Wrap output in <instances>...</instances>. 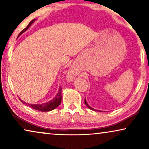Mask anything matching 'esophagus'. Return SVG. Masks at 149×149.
I'll return each mask as SVG.
<instances>
[{"label": "esophagus", "mask_w": 149, "mask_h": 149, "mask_svg": "<svg viewBox=\"0 0 149 149\" xmlns=\"http://www.w3.org/2000/svg\"><path fill=\"white\" fill-rule=\"evenodd\" d=\"M77 75H78L77 71L75 70L74 68L72 67V68L69 70V72L68 73V79H73L75 77H77Z\"/></svg>", "instance_id": "1"}]
</instances>
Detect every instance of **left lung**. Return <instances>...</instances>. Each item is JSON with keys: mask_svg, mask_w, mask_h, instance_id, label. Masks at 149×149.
Here are the masks:
<instances>
[{"mask_svg": "<svg viewBox=\"0 0 149 149\" xmlns=\"http://www.w3.org/2000/svg\"><path fill=\"white\" fill-rule=\"evenodd\" d=\"M85 105L87 106V108H89V109L90 110H92V111H97V110H95V109H93V108H91L90 106H89L88 104H87V101H86V100H85ZM100 112H101V111H100Z\"/></svg>", "mask_w": 149, "mask_h": 149, "instance_id": "left-lung-1", "label": "left lung"}]
</instances>
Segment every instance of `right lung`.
I'll return each mask as SVG.
<instances>
[{
	"instance_id": "add662e5",
	"label": "right lung",
	"mask_w": 149,
	"mask_h": 149,
	"mask_svg": "<svg viewBox=\"0 0 149 149\" xmlns=\"http://www.w3.org/2000/svg\"><path fill=\"white\" fill-rule=\"evenodd\" d=\"M35 21H36V19H32V21L30 22L29 24L27 26V27L24 28V29L20 32L19 35L17 36V38L19 37L21 34H23L24 32H25ZM20 100H21L22 102V103H24V104H27L28 106H29L30 107L32 108L33 109L37 110V111H40L42 112L53 111V110H54L55 109H56L57 107H59V105H60L61 103V101H62V88L60 87L58 89V93H57L54 98H53L52 100L49 101L47 102H45L42 104H28V103L24 102L22 101L21 99H20Z\"/></svg>"
}]
</instances>
